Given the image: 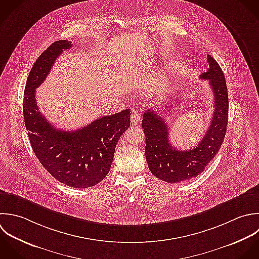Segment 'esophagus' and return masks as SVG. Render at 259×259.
<instances>
[{"label": "esophagus", "mask_w": 259, "mask_h": 259, "mask_svg": "<svg viewBox=\"0 0 259 259\" xmlns=\"http://www.w3.org/2000/svg\"><path fill=\"white\" fill-rule=\"evenodd\" d=\"M141 121V114L138 112V111H134L132 114H131V122L135 125L139 124Z\"/></svg>", "instance_id": "esophagus-1"}]
</instances>
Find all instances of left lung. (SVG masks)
Masks as SVG:
<instances>
[{"label":"left lung","instance_id":"1","mask_svg":"<svg viewBox=\"0 0 259 259\" xmlns=\"http://www.w3.org/2000/svg\"><path fill=\"white\" fill-rule=\"evenodd\" d=\"M209 69L200 75L210 80L214 93L211 124L200 143L190 150H178L168 138L169 129L162 117L153 110L143 114L145 156L151 174L168 184L181 183L201 175L221 148L228 124V91L224 72L218 62L207 56Z\"/></svg>","mask_w":259,"mask_h":259}]
</instances>
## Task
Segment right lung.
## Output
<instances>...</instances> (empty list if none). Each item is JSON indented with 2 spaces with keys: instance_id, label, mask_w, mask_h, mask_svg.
Returning a JSON list of instances; mask_svg holds the SVG:
<instances>
[{
  "instance_id": "1",
  "label": "right lung",
  "mask_w": 259,
  "mask_h": 259,
  "mask_svg": "<svg viewBox=\"0 0 259 259\" xmlns=\"http://www.w3.org/2000/svg\"><path fill=\"white\" fill-rule=\"evenodd\" d=\"M71 42L52 43L33 64L24 91L23 114L32 149L45 169L65 186L87 189L109 174L118 140L130 126V109L104 116L75 131L53 127L39 112L35 90Z\"/></svg>"
}]
</instances>
